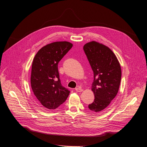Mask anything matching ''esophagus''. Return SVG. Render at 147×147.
<instances>
[{
	"mask_svg": "<svg viewBox=\"0 0 147 147\" xmlns=\"http://www.w3.org/2000/svg\"><path fill=\"white\" fill-rule=\"evenodd\" d=\"M76 90L77 92H82L83 91V89L82 88H81L80 87H77L76 88Z\"/></svg>",
	"mask_w": 147,
	"mask_h": 147,
	"instance_id": "1",
	"label": "esophagus"
}]
</instances>
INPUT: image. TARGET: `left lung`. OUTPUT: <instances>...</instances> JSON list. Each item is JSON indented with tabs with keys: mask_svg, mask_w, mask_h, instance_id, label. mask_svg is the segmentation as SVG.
Here are the masks:
<instances>
[{
	"mask_svg": "<svg viewBox=\"0 0 147 147\" xmlns=\"http://www.w3.org/2000/svg\"><path fill=\"white\" fill-rule=\"evenodd\" d=\"M83 49L94 77L92 90L94 99L88 108L99 113L106 109L118 93L121 80V66L114 53L102 44L92 41L85 44Z\"/></svg>",
	"mask_w": 147,
	"mask_h": 147,
	"instance_id": "left-lung-1",
	"label": "left lung"
}]
</instances>
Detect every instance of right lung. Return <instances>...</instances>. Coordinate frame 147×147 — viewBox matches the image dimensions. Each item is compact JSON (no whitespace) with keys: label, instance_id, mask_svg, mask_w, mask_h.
I'll return each instance as SVG.
<instances>
[{"label":"right lung","instance_id":"1","mask_svg":"<svg viewBox=\"0 0 147 147\" xmlns=\"http://www.w3.org/2000/svg\"><path fill=\"white\" fill-rule=\"evenodd\" d=\"M72 47L68 41L54 42L42 47L33 59L31 87L37 99L47 109L58 108L69 95L70 91L61 83L58 65Z\"/></svg>","mask_w":147,"mask_h":147}]
</instances>
